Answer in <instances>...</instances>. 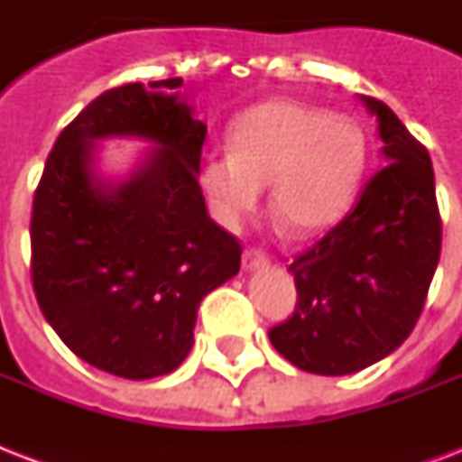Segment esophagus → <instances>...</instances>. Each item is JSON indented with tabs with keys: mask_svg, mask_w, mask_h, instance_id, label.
<instances>
[{
	"mask_svg": "<svg viewBox=\"0 0 462 462\" xmlns=\"http://www.w3.org/2000/svg\"><path fill=\"white\" fill-rule=\"evenodd\" d=\"M242 266H245V271H259V268H266L268 266L266 254L256 252V249H246V252L242 254Z\"/></svg>",
	"mask_w": 462,
	"mask_h": 462,
	"instance_id": "esophagus-1",
	"label": "esophagus"
}]
</instances>
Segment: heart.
<instances>
[{
  "label": "heart",
  "instance_id": "b5f03b06",
  "mask_svg": "<svg viewBox=\"0 0 462 462\" xmlns=\"http://www.w3.org/2000/svg\"><path fill=\"white\" fill-rule=\"evenodd\" d=\"M366 160L369 141L357 119L278 97L235 119L230 153L206 158L199 181L225 227H237L268 184L275 216L295 235H311L350 208Z\"/></svg>",
  "mask_w": 462,
  "mask_h": 462
}]
</instances>
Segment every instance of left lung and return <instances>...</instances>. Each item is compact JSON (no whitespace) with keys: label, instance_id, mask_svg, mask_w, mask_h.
Wrapping results in <instances>:
<instances>
[{"label":"left lung","instance_id":"obj_1","mask_svg":"<svg viewBox=\"0 0 462 462\" xmlns=\"http://www.w3.org/2000/svg\"><path fill=\"white\" fill-rule=\"evenodd\" d=\"M379 122L386 165L357 206L290 263L297 307L268 330L282 357L321 376L362 372L398 350L422 314L441 254L430 153L395 112L359 96Z\"/></svg>","mask_w":462,"mask_h":462}]
</instances>
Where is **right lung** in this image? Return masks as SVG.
Instances as JSON below:
<instances>
[{
  "label": "right lung",
  "instance_id": "add662e5",
  "mask_svg": "<svg viewBox=\"0 0 462 462\" xmlns=\"http://www.w3.org/2000/svg\"><path fill=\"white\" fill-rule=\"evenodd\" d=\"M181 79L97 96L60 134L32 199V288L69 350L122 379L174 372L199 304L239 273L242 246L213 223L199 187L206 125ZM152 143L105 175L97 143Z\"/></svg>",
  "mask_w": 462,
  "mask_h": 462
}]
</instances>
